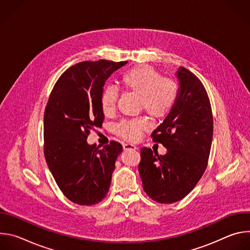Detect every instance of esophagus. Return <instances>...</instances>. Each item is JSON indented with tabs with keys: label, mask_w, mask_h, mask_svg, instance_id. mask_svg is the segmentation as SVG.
<instances>
[{
	"label": "esophagus",
	"mask_w": 250,
	"mask_h": 250,
	"mask_svg": "<svg viewBox=\"0 0 250 250\" xmlns=\"http://www.w3.org/2000/svg\"><path fill=\"white\" fill-rule=\"evenodd\" d=\"M123 147H124V150L125 151H127V150H136L137 147L133 145H130V144H125L123 145Z\"/></svg>",
	"instance_id": "1"
}]
</instances>
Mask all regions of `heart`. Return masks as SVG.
<instances>
[{
    "label": "heart",
    "mask_w": 250,
    "mask_h": 250,
    "mask_svg": "<svg viewBox=\"0 0 250 250\" xmlns=\"http://www.w3.org/2000/svg\"><path fill=\"white\" fill-rule=\"evenodd\" d=\"M123 90L138 97V108L151 119L165 117L178 97L177 84L148 65H137L123 73L120 80ZM118 94L112 87H105L101 94V109L104 116H111L116 110ZM148 128L144 118L124 121L117 125V134L125 140L136 141Z\"/></svg>",
    "instance_id": "heart-1"
}]
</instances>
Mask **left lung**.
<instances>
[{
  "instance_id": "left-lung-1",
  "label": "left lung",
  "mask_w": 250,
  "mask_h": 250,
  "mask_svg": "<svg viewBox=\"0 0 250 250\" xmlns=\"http://www.w3.org/2000/svg\"><path fill=\"white\" fill-rule=\"evenodd\" d=\"M180 89L164 122L151 133L165 155L140 149L138 171L145 192L160 204L182 200L202 178L210 152L213 120L207 91L191 71H177Z\"/></svg>"
}]
</instances>
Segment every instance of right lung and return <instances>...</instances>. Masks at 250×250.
<instances>
[{
  "instance_id": "right-lung-1",
  "label": "right lung",
  "mask_w": 250,
  "mask_h": 250,
  "mask_svg": "<svg viewBox=\"0 0 250 250\" xmlns=\"http://www.w3.org/2000/svg\"><path fill=\"white\" fill-rule=\"evenodd\" d=\"M127 61H83L68 68L55 83L43 118V151L54 180L75 204L93 206L108 194L115 162L123 151L117 141L103 148L87 137L102 126L101 94L105 80Z\"/></svg>"
}]
</instances>
